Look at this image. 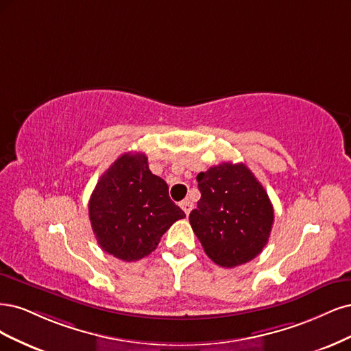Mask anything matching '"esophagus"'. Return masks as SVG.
I'll return each instance as SVG.
<instances>
[{"label":"esophagus","mask_w":351,"mask_h":351,"mask_svg":"<svg viewBox=\"0 0 351 351\" xmlns=\"http://www.w3.org/2000/svg\"><path fill=\"white\" fill-rule=\"evenodd\" d=\"M180 208H182L184 211H185V214L186 216H189V213H191V210L194 208V204H192V202L189 201V199H185V201H182L180 202Z\"/></svg>","instance_id":"34e87169"}]
</instances>
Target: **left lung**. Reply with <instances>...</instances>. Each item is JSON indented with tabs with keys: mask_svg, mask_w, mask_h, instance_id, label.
Here are the masks:
<instances>
[{
	"mask_svg": "<svg viewBox=\"0 0 351 351\" xmlns=\"http://www.w3.org/2000/svg\"><path fill=\"white\" fill-rule=\"evenodd\" d=\"M201 198L189 223L211 261L233 268L252 261L274 221L267 191L243 163H221L197 176Z\"/></svg>",
	"mask_w": 351,
	"mask_h": 351,
	"instance_id": "left-lung-1",
	"label": "left lung"
}]
</instances>
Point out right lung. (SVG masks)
I'll list each match as a JSON object with an SVG mask.
<instances>
[{"label":"right lung","mask_w":351,"mask_h":351,"mask_svg":"<svg viewBox=\"0 0 351 351\" xmlns=\"http://www.w3.org/2000/svg\"><path fill=\"white\" fill-rule=\"evenodd\" d=\"M99 246L122 261L152 254L185 213L169 198L165 180L150 172L144 153H125L100 176L88 201Z\"/></svg>","instance_id":"1"}]
</instances>
